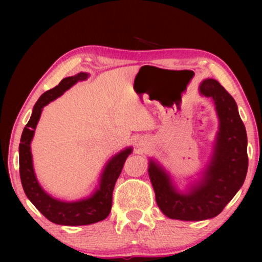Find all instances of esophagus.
I'll return each mask as SVG.
<instances>
[{
    "label": "esophagus",
    "instance_id": "obj_1",
    "mask_svg": "<svg viewBox=\"0 0 262 262\" xmlns=\"http://www.w3.org/2000/svg\"><path fill=\"white\" fill-rule=\"evenodd\" d=\"M143 145V144L142 143H140V144H138V146H142Z\"/></svg>",
    "mask_w": 262,
    "mask_h": 262
}]
</instances>
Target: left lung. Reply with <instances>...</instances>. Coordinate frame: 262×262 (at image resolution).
Masks as SVG:
<instances>
[{"label":"left lung","instance_id":"8db88e82","mask_svg":"<svg viewBox=\"0 0 262 262\" xmlns=\"http://www.w3.org/2000/svg\"><path fill=\"white\" fill-rule=\"evenodd\" d=\"M199 93L213 99L220 121L213 153L202 177L182 191L162 165L153 159L148 162L157 204L172 220L204 221L217 216L240 190L248 171L247 132L235 100L214 79L200 83Z\"/></svg>","mask_w":262,"mask_h":262}]
</instances>
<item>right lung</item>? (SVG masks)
<instances>
[{
	"mask_svg": "<svg viewBox=\"0 0 262 262\" xmlns=\"http://www.w3.org/2000/svg\"><path fill=\"white\" fill-rule=\"evenodd\" d=\"M88 73L81 72L74 76L65 77L58 85L46 91L38 99L29 121L22 132L19 145L20 178L26 196L33 206L55 224L66 226H79L97 223L107 219L113 205V191L126 159L133 152L132 147H126L111 158L100 177L99 186L90 196L75 202H64L52 197L43 190L33 170L30 144L35 135L37 124L40 118L42 108L55 99L62 96L76 82L84 81Z\"/></svg>",
	"mask_w": 262,
	"mask_h": 262,
	"instance_id": "add662e5",
	"label": "right lung"
}]
</instances>
